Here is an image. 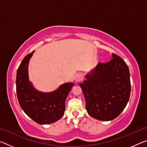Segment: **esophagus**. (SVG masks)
Wrapping results in <instances>:
<instances>
[{"label":"esophagus","instance_id":"34e87169","mask_svg":"<svg viewBox=\"0 0 147 147\" xmlns=\"http://www.w3.org/2000/svg\"><path fill=\"white\" fill-rule=\"evenodd\" d=\"M82 80H83V76L82 75V74H78V75H76L75 77V82L78 84L79 82H80Z\"/></svg>","mask_w":147,"mask_h":147}]
</instances>
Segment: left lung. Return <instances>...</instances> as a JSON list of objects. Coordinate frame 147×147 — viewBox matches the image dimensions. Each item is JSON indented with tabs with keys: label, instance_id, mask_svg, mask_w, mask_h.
Here are the masks:
<instances>
[{
	"label": "left lung",
	"instance_id": "8db88e82",
	"mask_svg": "<svg viewBox=\"0 0 147 147\" xmlns=\"http://www.w3.org/2000/svg\"><path fill=\"white\" fill-rule=\"evenodd\" d=\"M112 59L98 63L80 84L86 100L88 114L99 121H108L120 115L130 95V71L120 57L112 54Z\"/></svg>",
	"mask_w": 147,
	"mask_h": 147
}]
</instances>
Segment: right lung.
Here are the masks:
<instances>
[{
  "mask_svg": "<svg viewBox=\"0 0 147 147\" xmlns=\"http://www.w3.org/2000/svg\"><path fill=\"white\" fill-rule=\"evenodd\" d=\"M34 51L24 57L17 71L16 91L20 106L39 124L55 123L64 115L65 100L74 86L65 83L51 93L37 90L29 80L28 65Z\"/></svg>",
  "mask_w": 147,
  "mask_h": 147,
  "instance_id": "1",
  "label": "right lung"
}]
</instances>
